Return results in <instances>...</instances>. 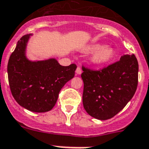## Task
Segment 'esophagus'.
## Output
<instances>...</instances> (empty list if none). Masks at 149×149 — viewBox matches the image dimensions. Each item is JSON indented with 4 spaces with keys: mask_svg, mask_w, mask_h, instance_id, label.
Instances as JSON below:
<instances>
[{
    "mask_svg": "<svg viewBox=\"0 0 149 149\" xmlns=\"http://www.w3.org/2000/svg\"><path fill=\"white\" fill-rule=\"evenodd\" d=\"M76 74H78V75H79V74H81V73H82V70H81V68H80V67H77V69H76Z\"/></svg>",
    "mask_w": 149,
    "mask_h": 149,
    "instance_id": "1",
    "label": "esophagus"
}]
</instances>
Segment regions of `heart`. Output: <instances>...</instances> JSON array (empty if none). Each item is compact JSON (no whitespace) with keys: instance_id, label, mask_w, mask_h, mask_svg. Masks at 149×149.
<instances>
[{"instance_id":"b5f03b06","label":"heart","mask_w":149,"mask_h":149,"mask_svg":"<svg viewBox=\"0 0 149 149\" xmlns=\"http://www.w3.org/2000/svg\"><path fill=\"white\" fill-rule=\"evenodd\" d=\"M87 51L94 52L90 57V61L95 65L101 66L106 65L114 59L115 56V50L110 46H105L104 44L97 43L90 46Z\"/></svg>"}]
</instances>
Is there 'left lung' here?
<instances>
[{
	"mask_svg": "<svg viewBox=\"0 0 149 149\" xmlns=\"http://www.w3.org/2000/svg\"><path fill=\"white\" fill-rule=\"evenodd\" d=\"M82 69L84 108L93 118L102 120L113 118L135 94L139 65L133 54H124L100 71Z\"/></svg>",
	"mask_w": 149,
	"mask_h": 149,
	"instance_id": "8db88e82",
	"label": "left lung"
}]
</instances>
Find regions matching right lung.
<instances>
[{
    "label": "right lung",
    "instance_id": "obj_1",
    "mask_svg": "<svg viewBox=\"0 0 149 149\" xmlns=\"http://www.w3.org/2000/svg\"><path fill=\"white\" fill-rule=\"evenodd\" d=\"M31 34L18 41L7 65L9 84L15 100L34 112H47L55 105L61 89L74 76L77 65L62 66L55 58L31 61L26 47Z\"/></svg>",
    "mask_w": 149,
    "mask_h": 149
}]
</instances>
